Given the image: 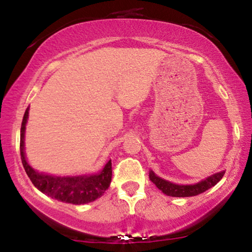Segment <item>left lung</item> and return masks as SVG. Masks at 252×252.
I'll return each instance as SVG.
<instances>
[{
    "mask_svg": "<svg viewBox=\"0 0 252 252\" xmlns=\"http://www.w3.org/2000/svg\"><path fill=\"white\" fill-rule=\"evenodd\" d=\"M225 172H219L216 174L209 176L207 179L199 182L195 185H175L172 182L163 180V179L158 178V175H155L154 173H149V178L152 180L153 184L156 185L158 189H161L166 195L169 196H194L204 193L205 190H207L211 187H213L215 185L218 184L220 181V179L224 176Z\"/></svg>",
    "mask_w": 252,
    "mask_h": 252,
    "instance_id": "left-lung-1",
    "label": "left lung"
}]
</instances>
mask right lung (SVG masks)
<instances>
[{
    "label": "right lung",
    "mask_w": 252,
    "mask_h": 252,
    "mask_svg": "<svg viewBox=\"0 0 252 252\" xmlns=\"http://www.w3.org/2000/svg\"><path fill=\"white\" fill-rule=\"evenodd\" d=\"M28 109L25 111L24 120L20 131V154L24 168L28 178L33 182L37 189L41 190L51 198L57 199L68 204H88L100 198L106 189H109L112 176L111 160L105 164L103 170L98 174L83 175V176H52L37 173L27 163L24 152V138L26 122L28 118Z\"/></svg>",
    "instance_id": "1"
}]
</instances>
